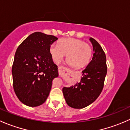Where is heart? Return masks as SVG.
I'll return each mask as SVG.
<instances>
[{
	"label": "heart",
	"mask_w": 130,
	"mask_h": 130,
	"mask_svg": "<svg viewBox=\"0 0 130 130\" xmlns=\"http://www.w3.org/2000/svg\"><path fill=\"white\" fill-rule=\"evenodd\" d=\"M50 53L56 63L61 61L65 55L68 63L74 67L82 68L90 61L92 53L91 46L83 41L75 38H63L59 40L58 45L52 44Z\"/></svg>",
	"instance_id": "heart-1"
}]
</instances>
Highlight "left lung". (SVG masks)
<instances>
[{"label": "left lung", "instance_id": "1", "mask_svg": "<svg viewBox=\"0 0 130 130\" xmlns=\"http://www.w3.org/2000/svg\"><path fill=\"white\" fill-rule=\"evenodd\" d=\"M89 40L94 53L92 60L82 71L80 82L62 89L67 104L75 109L86 107L96 100L103 89L107 73L105 53L96 40L92 38Z\"/></svg>", "mask_w": 130, "mask_h": 130}]
</instances>
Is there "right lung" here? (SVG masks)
I'll use <instances>...</instances> for the list:
<instances>
[{
	"mask_svg": "<svg viewBox=\"0 0 130 130\" xmlns=\"http://www.w3.org/2000/svg\"><path fill=\"white\" fill-rule=\"evenodd\" d=\"M57 37L41 32L30 35L18 46L12 67L13 87L21 103L36 107L44 103L58 76L50 47Z\"/></svg>",
	"mask_w": 130,
	"mask_h": 130,
	"instance_id": "1",
	"label": "right lung"
}]
</instances>
